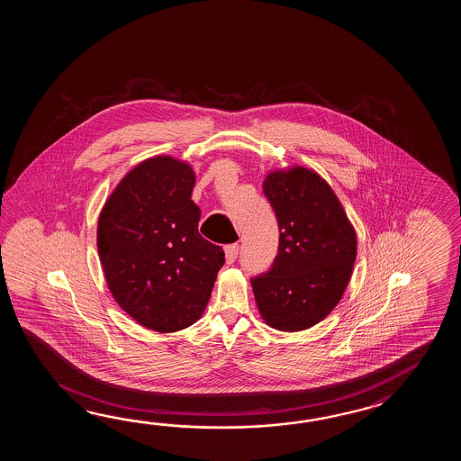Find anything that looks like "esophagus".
<instances>
[{"mask_svg":"<svg viewBox=\"0 0 461 461\" xmlns=\"http://www.w3.org/2000/svg\"><path fill=\"white\" fill-rule=\"evenodd\" d=\"M226 260L227 264H234L237 255H239V244L226 245Z\"/></svg>","mask_w":461,"mask_h":461,"instance_id":"esophagus-1","label":"esophagus"}]
</instances>
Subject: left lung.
<instances>
[{
    "instance_id": "obj_1",
    "label": "left lung",
    "mask_w": 461,
    "mask_h": 461,
    "mask_svg": "<svg viewBox=\"0 0 461 461\" xmlns=\"http://www.w3.org/2000/svg\"><path fill=\"white\" fill-rule=\"evenodd\" d=\"M264 193L280 239L270 270L250 284L265 323L302 331L339 303L353 272L357 240L333 189L306 167L274 171Z\"/></svg>"
}]
</instances>
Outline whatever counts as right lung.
I'll use <instances>...</instances> for the list:
<instances>
[{"mask_svg": "<svg viewBox=\"0 0 461 461\" xmlns=\"http://www.w3.org/2000/svg\"><path fill=\"white\" fill-rule=\"evenodd\" d=\"M194 183L185 161L149 158L120 181L98 217L110 292L137 323L158 333L197 321L226 262L222 247L197 230Z\"/></svg>", "mask_w": 461, "mask_h": 461, "instance_id": "right-lung-1", "label": "right lung"}]
</instances>
